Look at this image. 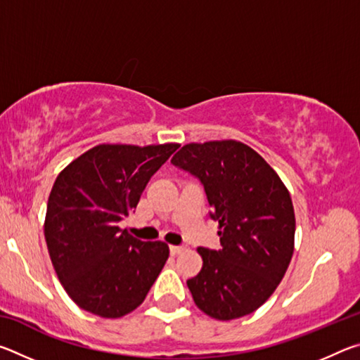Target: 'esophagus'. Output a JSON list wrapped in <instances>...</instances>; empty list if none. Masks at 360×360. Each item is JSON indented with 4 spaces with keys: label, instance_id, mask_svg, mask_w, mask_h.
<instances>
[{
    "label": "esophagus",
    "instance_id": "34e87169",
    "mask_svg": "<svg viewBox=\"0 0 360 360\" xmlns=\"http://www.w3.org/2000/svg\"><path fill=\"white\" fill-rule=\"evenodd\" d=\"M184 249H186V246H169V252H172L173 255H178L184 251Z\"/></svg>",
    "mask_w": 360,
    "mask_h": 360
}]
</instances>
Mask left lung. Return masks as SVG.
Listing matches in <instances>:
<instances>
[{
    "instance_id": "left-lung-1",
    "label": "left lung",
    "mask_w": 360,
    "mask_h": 360,
    "mask_svg": "<svg viewBox=\"0 0 360 360\" xmlns=\"http://www.w3.org/2000/svg\"><path fill=\"white\" fill-rule=\"evenodd\" d=\"M172 163L200 181L219 222L221 248H198L202 271L187 279L195 304L219 321L251 314L275 292L294 254L288 188L257 152L233 139L187 144Z\"/></svg>"
}]
</instances>
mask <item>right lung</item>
<instances>
[{"instance_id": "1", "label": "right lung", "mask_w": 360, "mask_h": 360, "mask_svg": "<svg viewBox=\"0 0 360 360\" xmlns=\"http://www.w3.org/2000/svg\"><path fill=\"white\" fill-rule=\"evenodd\" d=\"M179 144H101L71 162L49 195L44 236L72 302L101 318H122L144 302L169 255L162 241L120 230L141 193Z\"/></svg>"}]
</instances>
